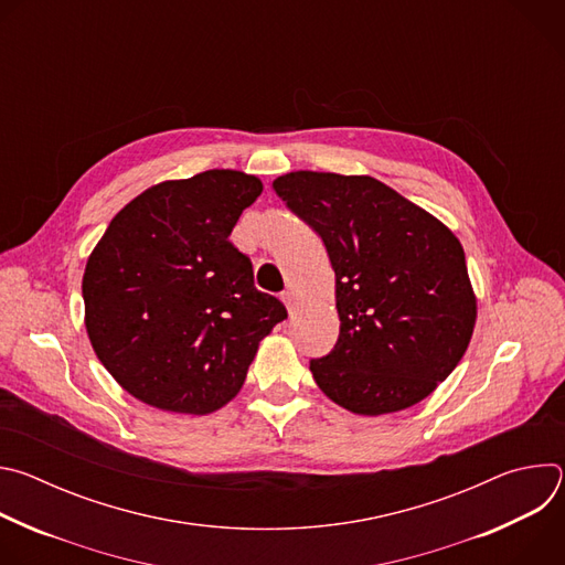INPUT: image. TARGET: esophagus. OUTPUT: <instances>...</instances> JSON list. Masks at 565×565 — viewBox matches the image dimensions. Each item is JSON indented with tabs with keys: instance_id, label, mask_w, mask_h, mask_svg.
Masks as SVG:
<instances>
[{
	"instance_id": "esophagus-1",
	"label": "esophagus",
	"mask_w": 565,
	"mask_h": 565,
	"mask_svg": "<svg viewBox=\"0 0 565 565\" xmlns=\"http://www.w3.org/2000/svg\"><path fill=\"white\" fill-rule=\"evenodd\" d=\"M281 301L286 303L288 312H292V310H295V306H297V297H295V292H292V290H286V292H281Z\"/></svg>"
}]
</instances>
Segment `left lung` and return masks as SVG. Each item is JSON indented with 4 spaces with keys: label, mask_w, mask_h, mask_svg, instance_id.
Wrapping results in <instances>:
<instances>
[{
    "label": "left lung",
    "mask_w": 565,
    "mask_h": 565,
    "mask_svg": "<svg viewBox=\"0 0 565 565\" xmlns=\"http://www.w3.org/2000/svg\"><path fill=\"white\" fill-rule=\"evenodd\" d=\"M275 192L324 241L340 338L310 360L317 386L358 416L409 409L462 360L476 295L456 234L371 177L290 172Z\"/></svg>",
    "instance_id": "8db88e82"
}]
</instances>
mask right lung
Returning a JSON list of instances; mask_svg holds the SVG:
<instances>
[{
    "label": "right lung",
    "instance_id": "obj_1",
    "mask_svg": "<svg viewBox=\"0 0 565 565\" xmlns=\"http://www.w3.org/2000/svg\"><path fill=\"white\" fill-rule=\"evenodd\" d=\"M264 185L236 170L163 181L109 223L83 277L85 327L114 380L156 409L205 416L244 386L286 319L227 238Z\"/></svg>",
    "mask_w": 565,
    "mask_h": 565
}]
</instances>
